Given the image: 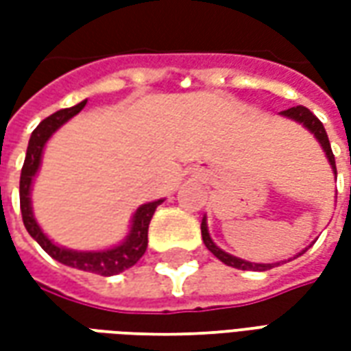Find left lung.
<instances>
[{
    "instance_id": "left-lung-1",
    "label": "left lung",
    "mask_w": 351,
    "mask_h": 351,
    "mask_svg": "<svg viewBox=\"0 0 351 351\" xmlns=\"http://www.w3.org/2000/svg\"><path fill=\"white\" fill-rule=\"evenodd\" d=\"M280 116H286V118H289V120H293V122L301 123L302 128H306V130L316 137V141L322 145V148H324L325 156H327V160H329V165H331L332 173L337 175V165H335V156H332V150H331V145H329V137H327V131H325L324 123L317 120L316 116L310 112L308 108L302 107V105H299V107H291L287 108V110H282L280 112ZM201 237H203V243H205V246L208 248V250L213 252L216 258L220 259L221 263L229 265V267H233V269H241V271H269V269H272V267H276V265L280 263H252V261H246V259H241V258H235V256H231V254H228V252H223L220 248V246H216V243H214L213 239H210V233H208V226H206V216L203 218V221H201ZM306 252V248L302 252H299L295 258H299V256H302Z\"/></svg>"
}]
</instances>
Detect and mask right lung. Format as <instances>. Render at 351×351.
Masks as SVG:
<instances>
[{"label": "right lung", "instance_id": "right-lung-1", "mask_svg": "<svg viewBox=\"0 0 351 351\" xmlns=\"http://www.w3.org/2000/svg\"><path fill=\"white\" fill-rule=\"evenodd\" d=\"M84 105H86V99L80 101L79 105L71 108H62L54 114H50L49 118H45L34 130L32 137H29V145H27L22 175H20V210H22V220H24L27 233L34 237L50 258H54L67 267L79 269V271L93 272V274H101V276H112V274H118V272H123L125 269L133 267L145 256L146 246H148V226H150L156 208L163 203V199L138 206L131 218L130 233L125 235L122 243L105 248V250L86 252L71 250V248H65V246H60L54 241H50L35 220L34 206H32V186H34L37 171L41 167L45 145L67 120L79 114Z\"/></svg>", "mask_w": 351, "mask_h": 351}]
</instances>
